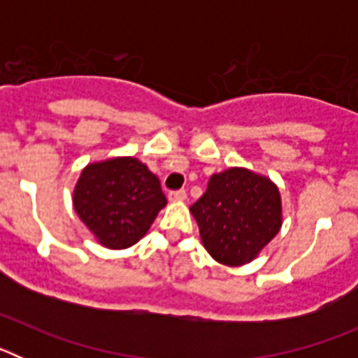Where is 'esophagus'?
Wrapping results in <instances>:
<instances>
[{
  "instance_id": "1",
  "label": "esophagus",
  "mask_w": 358,
  "mask_h": 358,
  "mask_svg": "<svg viewBox=\"0 0 358 358\" xmlns=\"http://www.w3.org/2000/svg\"><path fill=\"white\" fill-rule=\"evenodd\" d=\"M170 202H182L186 201V192L185 189H177V192H170L169 194Z\"/></svg>"
}]
</instances>
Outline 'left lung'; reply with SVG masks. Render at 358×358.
Wrapping results in <instances>:
<instances>
[{
  "label": "left lung",
  "instance_id": "8db88e82",
  "mask_svg": "<svg viewBox=\"0 0 358 358\" xmlns=\"http://www.w3.org/2000/svg\"><path fill=\"white\" fill-rule=\"evenodd\" d=\"M189 211L213 260L238 267L258 258L283 224L281 195L268 177L231 166L213 173Z\"/></svg>",
  "mask_w": 358,
  "mask_h": 358
}]
</instances>
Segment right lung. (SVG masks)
<instances>
[{"instance_id": "add662e5", "label": "right lung", "mask_w": 358, "mask_h": 358, "mask_svg": "<svg viewBox=\"0 0 358 358\" xmlns=\"http://www.w3.org/2000/svg\"><path fill=\"white\" fill-rule=\"evenodd\" d=\"M164 206L159 179L132 156L90 163L73 189V208L107 249L140 242Z\"/></svg>"}]
</instances>
